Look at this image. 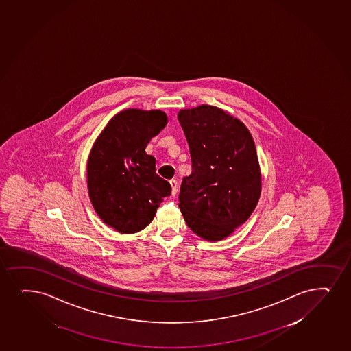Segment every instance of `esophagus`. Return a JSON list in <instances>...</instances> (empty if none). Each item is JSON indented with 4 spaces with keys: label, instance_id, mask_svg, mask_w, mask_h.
Masks as SVG:
<instances>
[{
    "label": "esophagus",
    "instance_id": "34e87169",
    "mask_svg": "<svg viewBox=\"0 0 351 351\" xmlns=\"http://www.w3.org/2000/svg\"><path fill=\"white\" fill-rule=\"evenodd\" d=\"M170 186H171V194L175 196V195L178 194V181L173 178V180H170Z\"/></svg>",
    "mask_w": 351,
    "mask_h": 351
}]
</instances>
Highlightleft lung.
Here are the masks:
<instances>
[{
	"label": "left lung",
	"mask_w": 351,
	"mask_h": 351,
	"mask_svg": "<svg viewBox=\"0 0 351 351\" xmlns=\"http://www.w3.org/2000/svg\"><path fill=\"white\" fill-rule=\"evenodd\" d=\"M178 119L193 168L182 180L178 206L196 235L219 241L243 224L258 202L255 143L242 122L219 108L183 109Z\"/></svg>",
	"instance_id": "obj_1"
}]
</instances>
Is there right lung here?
<instances>
[{"mask_svg":"<svg viewBox=\"0 0 351 351\" xmlns=\"http://www.w3.org/2000/svg\"><path fill=\"white\" fill-rule=\"evenodd\" d=\"M161 110L127 109L101 132L88 160L91 203L104 223L122 234H134L152 222L169 182L156 173L145 147L167 124Z\"/></svg>","mask_w":351,"mask_h":351,"instance_id":"right-lung-1","label":"right lung"}]
</instances>
